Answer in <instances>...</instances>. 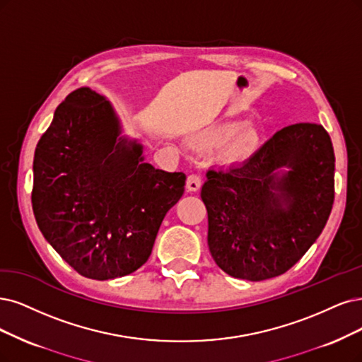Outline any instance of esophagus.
<instances>
[{"instance_id":"esophagus-1","label":"esophagus","mask_w":362,"mask_h":362,"mask_svg":"<svg viewBox=\"0 0 362 362\" xmlns=\"http://www.w3.org/2000/svg\"><path fill=\"white\" fill-rule=\"evenodd\" d=\"M199 188H202V177H199V174H189L188 179H186V189L189 192H197Z\"/></svg>"}]
</instances>
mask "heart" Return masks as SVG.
Here are the masks:
<instances>
[{
	"instance_id": "heart-1",
	"label": "heart",
	"mask_w": 362,
	"mask_h": 362,
	"mask_svg": "<svg viewBox=\"0 0 362 362\" xmlns=\"http://www.w3.org/2000/svg\"><path fill=\"white\" fill-rule=\"evenodd\" d=\"M242 128L243 124L234 122V120L211 125L192 136L191 143L195 147H211L222 144L233 138V140L228 144V149H226V158L233 160V163H242V160H246L255 155L261 144L257 129L246 128L242 131Z\"/></svg>"
}]
</instances>
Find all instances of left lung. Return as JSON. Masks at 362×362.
I'll return each mask as SVG.
<instances>
[{
  "label": "left lung",
  "instance_id": "1",
  "mask_svg": "<svg viewBox=\"0 0 362 362\" xmlns=\"http://www.w3.org/2000/svg\"><path fill=\"white\" fill-rule=\"evenodd\" d=\"M334 163L325 128L301 122L277 131L245 163L209 170L202 198L215 262L252 282L286 273L329 218Z\"/></svg>",
  "mask_w": 362,
  "mask_h": 362
}]
</instances>
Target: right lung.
<instances>
[{"instance_id": "obj_1", "label": "right lung", "mask_w": 362, "mask_h": 362, "mask_svg": "<svg viewBox=\"0 0 362 362\" xmlns=\"http://www.w3.org/2000/svg\"><path fill=\"white\" fill-rule=\"evenodd\" d=\"M110 103L78 88L58 105L34 153L33 210L61 258L88 279L122 277L149 259L186 176L143 163Z\"/></svg>"}]
</instances>
